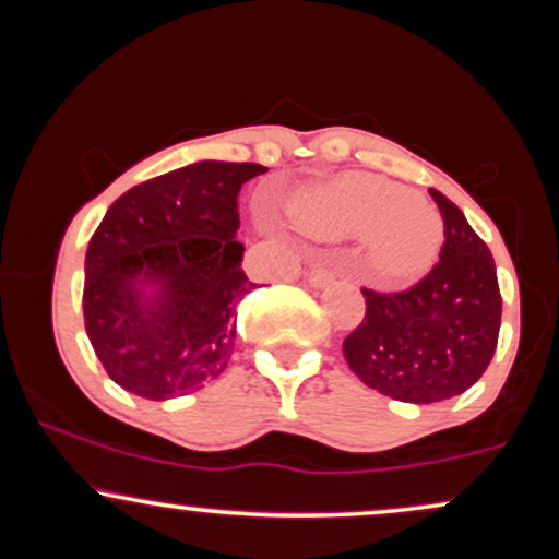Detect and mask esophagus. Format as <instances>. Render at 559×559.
Segmentation results:
<instances>
[{
    "instance_id": "34e87169",
    "label": "esophagus",
    "mask_w": 559,
    "mask_h": 559,
    "mask_svg": "<svg viewBox=\"0 0 559 559\" xmlns=\"http://www.w3.org/2000/svg\"><path fill=\"white\" fill-rule=\"evenodd\" d=\"M333 278H336V273H333V267L329 265V262H320V265L312 267L310 275H307L310 286H316V288H325L329 284H333Z\"/></svg>"
}]
</instances>
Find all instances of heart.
<instances>
[{"label": "heart", "mask_w": 559, "mask_h": 559, "mask_svg": "<svg viewBox=\"0 0 559 559\" xmlns=\"http://www.w3.org/2000/svg\"><path fill=\"white\" fill-rule=\"evenodd\" d=\"M294 221L318 239L365 243V271L376 284H413L436 265L444 241L441 217L426 199L376 176H344L294 204Z\"/></svg>", "instance_id": "1"}]
</instances>
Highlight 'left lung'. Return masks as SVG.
Here are the masks:
<instances>
[{"instance_id":"left-lung-1","label":"left lung","mask_w":559,"mask_h":559,"mask_svg":"<svg viewBox=\"0 0 559 559\" xmlns=\"http://www.w3.org/2000/svg\"><path fill=\"white\" fill-rule=\"evenodd\" d=\"M444 217L433 271L400 294L362 288L365 318L344 357L365 386L409 404L463 394L489 368L502 325L497 265L463 210L431 189Z\"/></svg>"}]
</instances>
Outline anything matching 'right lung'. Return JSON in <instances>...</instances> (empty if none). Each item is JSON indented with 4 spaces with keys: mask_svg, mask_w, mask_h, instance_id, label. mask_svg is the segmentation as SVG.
I'll use <instances>...</instances> for the list:
<instances>
[{
    "mask_svg": "<svg viewBox=\"0 0 559 559\" xmlns=\"http://www.w3.org/2000/svg\"><path fill=\"white\" fill-rule=\"evenodd\" d=\"M258 163L199 159L133 186L86 249L83 323L118 386L165 402L226 370L236 307L254 284L241 271L239 197Z\"/></svg>",
    "mask_w": 559,
    "mask_h": 559,
    "instance_id": "obj_1",
    "label": "right lung"
}]
</instances>
